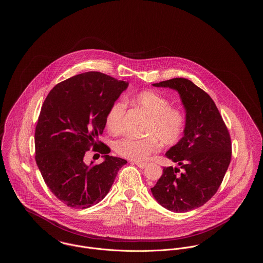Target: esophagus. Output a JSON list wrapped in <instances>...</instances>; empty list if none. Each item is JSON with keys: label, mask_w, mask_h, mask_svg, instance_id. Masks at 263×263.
I'll return each mask as SVG.
<instances>
[{"label": "esophagus", "mask_w": 263, "mask_h": 263, "mask_svg": "<svg viewBox=\"0 0 263 263\" xmlns=\"http://www.w3.org/2000/svg\"><path fill=\"white\" fill-rule=\"evenodd\" d=\"M135 163L138 167H140V168H145L147 166V163H138V162H135V163Z\"/></svg>", "instance_id": "obj_1"}]
</instances>
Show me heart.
Listing matches in <instances>:
<instances>
[{"label":"heart","instance_id":"b5f03b06","mask_svg":"<svg viewBox=\"0 0 263 263\" xmlns=\"http://www.w3.org/2000/svg\"><path fill=\"white\" fill-rule=\"evenodd\" d=\"M129 101L150 116L145 128V135L148 137L118 140L114 149L119 156L138 163L145 162L151 155L160 150L158 139L165 146H172L182 137L186 125L185 113L180 107L172 106L167 98L155 90L145 89L132 96ZM125 111L123 101H116L109 107L105 116V124L110 132H121Z\"/></svg>","mask_w":263,"mask_h":263}]
</instances>
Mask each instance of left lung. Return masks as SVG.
Here are the masks:
<instances>
[{
	"instance_id": "1",
	"label": "left lung",
	"mask_w": 263,
	"mask_h": 263,
	"mask_svg": "<svg viewBox=\"0 0 263 263\" xmlns=\"http://www.w3.org/2000/svg\"><path fill=\"white\" fill-rule=\"evenodd\" d=\"M153 86L178 91L186 125L183 137L165 153L179 168L163 167L151 191L167 210L188 212L210 200L220 187L232 158L230 133L210 96L191 81L175 78Z\"/></svg>"
}]
</instances>
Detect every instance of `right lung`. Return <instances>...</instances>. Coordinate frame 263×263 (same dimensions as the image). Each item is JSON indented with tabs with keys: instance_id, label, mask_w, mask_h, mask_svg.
<instances>
[{
	"instance_id": "obj_1",
	"label": "right lung",
	"mask_w": 263,
	"mask_h": 263,
	"mask_svg": "<svg viewBox=\"0 0 263 263\" xmlns=\"http://www.w3.org/2000/svg\"><path fill=\"white\" fill-rule=\"evenodd\" d=\"M128 87L100 72L69 78L51 89L35 128V162L51 192L69 207L88 208L102 200L127 161L109 156L99 141L109 107ZM104 154L100 165L88 166L85 153Z\"/></svg>"
}]
</instances>
